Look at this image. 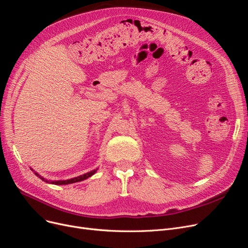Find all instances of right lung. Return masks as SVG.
I'll use <instances>...</instances> for the list:
<instances>
[{
	"mask_svg": "<svg viewBox=\"0 0 248 248\" xmlns=\"http://www.w3.org/2000/svg\"><path fill=\"white\" fill-rule=\"evenodd\" d=\"M32 171L34 172V174L35 175H37L40 179H42L44 181H46V182H47V184H50V185H56V186H62V185H70V184H75V182H79V181H82V180H85V179H87V178H89V177H91L96 171H97V169L98 168H96V169H94V170H91V171H89V172H87V173H85V174H82V175H80V176H77V177H74V178H70V179H67V180H47V179H46L45 177H42L41 175H39L36 171H34L33 169L32 168H30Z\"/></svg>",
	"mask_w": 248,
	"mask_h": 248,
	"instance_id": "right-lung-1",
	"label": "right lung"
}]
</instances>
